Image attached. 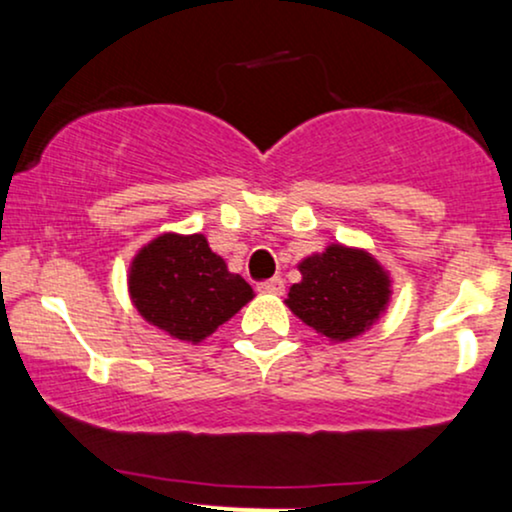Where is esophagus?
<instances>
[{"label": "esophagus", "instance_id": "esophagus-1", "mask_svg": "<svg viewBox=\"0 0 512 512\" xmlns=\"http://www.w3.org/2000/svg\"><path fill=\"white\" fill-rule=\"evenodd\" d=\"M257 291H262V293H284V279H281V276H272V279L260 281V284H257Z\"/></svg>", "mask_w": 512, "mask_h": 512}]
</instances>
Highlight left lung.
Here are the masks:
<instances>
[{
  "label": "left lung",
  "instance_id": "8db88e82",
  "mask_svg": "<svg viewBox=\"0 0 512 512\" xmlns=\"http://www.w3.org/2000/svg\"><path fill=\"white\" fill-rule=\"evenodd\" d=\"M303 279L293 284L286 305L308 327L332 342L368 330L390 301V279L363 250L330 245L298 264Z\"/></svg>",
  "mask_w": 512,
  "mask_h": 512
}]
</instances>
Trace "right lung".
I'll return each instance as SVG.
<instances>
[{"mask_svg": "<svg viewBox=\"0 0 512 512\" xmlns=\"http://www.w3.org/2000/svg\"><path fill=\"white\" fill-rule=\"evenodd\" d=\"M129 293L144 320L185 342H202L252 298L199 233L151 240L129 269Z\"/></svg>", "mask_w": 512, "mask_h": 512, "instance_id": "1", "label": "right lung"}]
</instances>
